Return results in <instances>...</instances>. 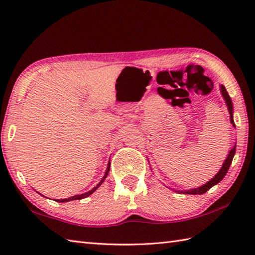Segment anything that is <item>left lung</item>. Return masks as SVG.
<instances>
[{
    "label": "left lung",
    "instance_id": "obj_1",
    "mask_svg": "<svg viewBox=\"0 0 255 255\" xmlns=\"http://www.w3.org/2000/svg\"><path fill=\"white\" fill-rule=\"evenodd\" d=\"M220 91H221V94H223L224 99L226 101V104L227 106H228V111H229V114H230V122L231 124L234 125L235 126V122H234V116H232V114H234V110H232V102H231V99L230 96L228 94V92H227L226 88L224 85L220 86ZM236 127V126H235ZM236 153V145L234 148H232L230 150V152L228 154V156H227V159L225 160L223 166H221L220 171L216 174L213 178L209 182H207L206 184H204L203 186H199L197 188H192V189H187V191H177L180 194L184 193V194H191V195H197V194H204L208 191V189H210L211 187H213L214 185H216V184H218L223 178L225 177V175L227 174V172H228L229 167H230V164L232 162V159H234V155Z\"/></svg>",
    "mask_w": 255,
    "mask_h": 255
}]
</instances>
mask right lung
Segmentation results:
<instances>
[{"label": "right lung", "mask_w": 255, "mask_h": 255, "mask_svg": "<svg viewBox=\"0 0 255 255\" xmlns=\"http://www.w3.org/2000/svg\"><path fill=\"white\" fill-rule=\"evenodd\" d=\"M110 167H111V163L110 162H108V165H107V169H106V172H105V174H104V176H103V178L101 180V182L97 184V185L95 186V187H93L91 189V191H89V192H86V193H84V194H81V195H74V196H72V197H69V198H64V199H57L56 202H59V203H66V202H70V200H77V199H83V198H85V197H88V196H90V195H92L93 194L97 188H99L101 185H102V183L105 181V178L107 177V175H108V172H110Z\"/></svg>", "instance_id": "right-lung-1"}]
</instances>
